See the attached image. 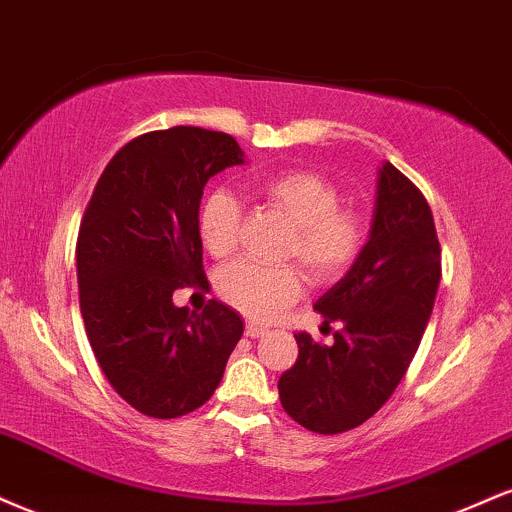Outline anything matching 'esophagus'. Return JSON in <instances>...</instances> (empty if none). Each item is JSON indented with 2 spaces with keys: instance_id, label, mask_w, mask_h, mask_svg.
<instances>
[{
  "instance_id": "obj_1",
  "label": "esophagus",
  "mask_w": 512,
  "mask_h": 512,
  "mask_svg": "<svg viewBox=\"0 0 512 512\" xmlns=\"http://www.w3.org/2000/svg\"><path fill=\"white\" fill-rule=\"evenodd\" d=\"M244 333H246V338H251V340H256V338H263V335L268 333V328L266 326H258V323H246V328H244Z\"/></svg>"
}]
</instances>
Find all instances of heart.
Here are the masks:
<instances>
[{"label":"heart","mask_w":512,"mask_h":512,"mask_svg":"<svg viewBox=\"0 0 512 512\" xmlns=\"http://www.w3.org/2000/svg\"><path fill=\"white\" fill-rule=\"evenodd\" d=\"M256 196L275 213L292 222L282 246V258H294L316 285H330L364 254L369 227L359 210L342 206L340 189L314 170H282L258 179ZM242 201L227 189H213L198 208V237L213 258L237 251L242 230ZM218 297L239 314L266 321L297 302L304 290V273L294 263L256 266L232 263L215 280Z\"/></svg>","instance_id":"1"}]
</instances>
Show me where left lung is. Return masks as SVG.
Segmentation results:
<instances>
[{
    "label": "left lung",
    "instance_id": "left-lung-1",
    "mask_svg": "<svg viewBox=\"0 0 512 512\" xmlns=\"http://www.w3.org/2000/svg\"><path fill=\"white\" fill-rule=\"evenodd\" d=\"M438 282L441 244L429 203L386 162L364 254L314 306L326 326L342 323L333 345L294 335L297 362L278 381L294 422L330 436L374 417L417 354Z\"/></svg>",
    "mask_w": 512,
    "mask_h": 512
}]
</instances>
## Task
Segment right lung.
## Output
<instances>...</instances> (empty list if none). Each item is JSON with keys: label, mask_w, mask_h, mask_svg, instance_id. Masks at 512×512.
<instances>
[{"label": "right lung", "mask_w": 512, "mask_h": 512, "mask_svg": "<svg viewBox=\"0 0 512 512\" xmlns=\"http://www.w3.org/2000/svg\"><path fill=\"white\" fill-rule=\"evenodd\" d=\"M230 134L172 126L136 136L107 162L76 242L83 326L110 386L134 410L177 419L210 400L244 333L230 306H174L206 290L198 206L213 174L244 162Z\"/></svg>", "instance_id": "add662e5"}]
</instances>
